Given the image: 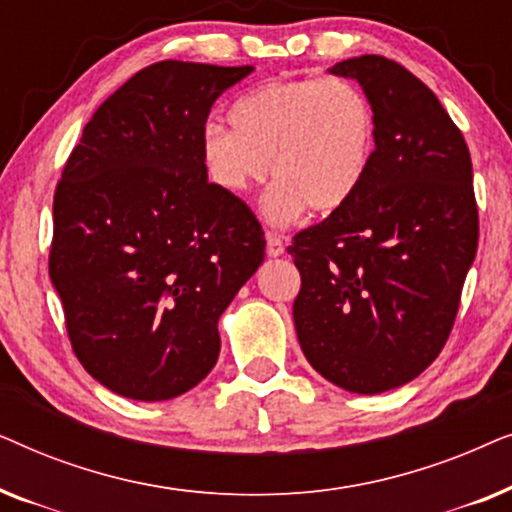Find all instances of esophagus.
<instances>
[{
  "instance_id": "1",
  "label": "esophagus",
  "mask_w": 512,
  "mask_h": 512,
  "mask_svg": "<svg viewBox=\"0 0 512 512\" xmlns=\"http://www.w3.org/2000/svg\"><path fill=\"white\" fill-rule=\"evenodd\" d=\"M265 251H268V256H282L284 254L282 235H277V233H272V230H268V233H265Z\"/></svg>"
}]
</instances>
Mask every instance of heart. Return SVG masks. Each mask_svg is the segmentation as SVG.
Here are the masks:
<instances>
[{
	"mask_svg": "<svg viewBox=\"0 0 512 512\" xmlns=\"http://www.w3.org/2000/svg\"><path fill=\"white\" fill-rule=\"evenodd\" d=\"M233 130L207 125L202 163L228 193L268 177L279 184L265 214L286 223L303 212L333 214L361 191L373 163L377 118L368 95L347 79L263 83L230 109Z\"/></svg>",
	"mask_w": 512,
	"mask_h": 512,
	"instance_id": "heart-1",
	"label": "heart"
}]
</instances>
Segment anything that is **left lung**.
Wrapping results in <instances>:
<instances>
[{"label": "left lung", "instance_id": "1", "mask_svg": "<svg viewBox=\"0 0 512 512\" xmlns=\"http://www.w3.org/2000/svg\"><path fill=\"white\" fill-rule=\"evenodd\" d=\"M377 118L361 191L300 230L293 321L310 366L354 394H382L436 361L478 251V205L464 135L438 97L382 55L338 62Z\"/></svg>", "mask_w": 512, "mask_h": 512}]
</instances>
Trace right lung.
Here are the masks:
<instances>
[{"mask_svg": "<svg viewBox=\"0 0 512 512\" xmlns=\"http://www.w3.org/2000/svg\"><path fill=\"white\" fill-rule=\"evenodd\" d=\"M244 67L163 60L107 97L53 198L51 282L81 366L167 401L219 359V317L265 256L254 212L207 181L202 132Z\"/></svg>", "mask_w": 512, "mask_h": 512, "instance_id": "1", "label": "right lung"}]
</instances>
